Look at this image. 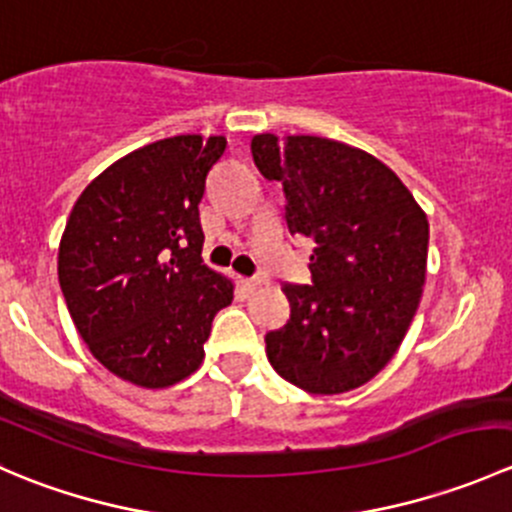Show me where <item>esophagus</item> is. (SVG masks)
<instances>
[{
  "mask_svg": "<svg viewBox=\"0 0 512 512\" xmlns=\"http://www.w3.org/2000/svg\"><path fill=\"white\" fill-rule=\"evenodd\" d=\"M240 285L245 292H257V289L265 285V280H255V277H252V280H247L245 277V280H240Z\"/></svg>",
  "mask_w": 512,
  "mask_h": 512,
  "instance_id": "esophagus-1",
  "label": "esophagus"
}]
</instances>
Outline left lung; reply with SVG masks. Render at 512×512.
<instances>
[{
    "label": "left lung",
    "instance_id": "left-lung-1",
    "mask_svg": "<svg viewBox=\"0 0 512 512\" xmlns=\"http://www.w3.org/2000/svg\"><path fill=\"white\" fill-rule=\"evenodd\" d=\"M252 158L285 188L289 232L314 240V285L282 287L289 319L267 332V359L309 394L359 389L394 359L414 322L426 213L389 165L342 141L257 133Z\"/></svg>",
    "mask_w": 512,
    "mask_h": 512
}]
</instances>
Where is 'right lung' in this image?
<instances>
[{"label":"right lung","mask_w":512,"mask_h":512,"mask_svg":"<svg viewBox=\"0 0 512 512\" xmlns=\"http://www.w3.org/2000/svg\"><path fill=\"white\" fill-rule=\"evenodd\" d=\"M223 136H173L108 165L74 203L59 285L89 352L118 379L165 389L193 374L230 277L203 262L200 200Z\"/></svg>","instance_id":"right-lung-1"}]
</instances>
